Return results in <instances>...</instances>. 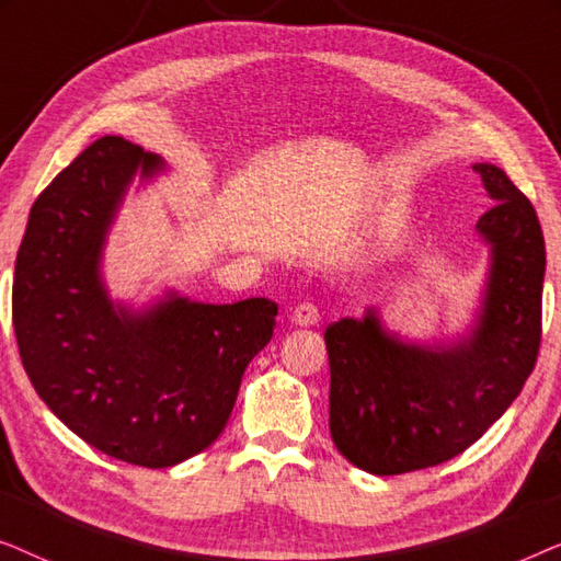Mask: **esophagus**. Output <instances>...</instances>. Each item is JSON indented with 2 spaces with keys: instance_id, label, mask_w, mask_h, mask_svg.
<instances>
[{
  "instance_id": "1",
  "label": "esophagus",
  "mask_w": 561,
  "mask_h": 561,
  "mask_svg": "<svg viewBox=\"0 0 561 561\" xmlns=\"http://www.w3.org/2000/svg\"><path fill=\"white\" fill-rule=\"evenodd\" d=\"M319 319V306L313 301H301L294 311H290V321H294L296 327H317Z\"/></svg>"
}]
</instances>
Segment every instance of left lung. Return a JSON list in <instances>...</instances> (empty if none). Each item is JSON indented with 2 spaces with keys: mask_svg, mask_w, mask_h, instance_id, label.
Masks as SVG:
<instances>
[{
  "mask_svg": "<svg viewBox=\"0 0 561 561\" xmlns=\"http://www.w3.org/2000/svg\"><path fill=\"white\" fill-rule=\"evenodd\" d=\"M493 206L478 232L493 244L485 309L472 340L451 350L401 344L375 313L327 327L329 428L359 470L403 474L442 465L480 439L516 401L541 344L543 232L505 171L480 163Z\"/></svg>",
  "mask_w": 561,
  "mask_h": 561,
  "instance_id": "obj_1",
  "label": "left lung"
}]
</instances>
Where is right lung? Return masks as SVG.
<instances>
[{
  "label": "right lung",
  "mask_w": 561,
  "mask_h": 561,
  "mask_svg": "<svg viewBox=\"0 0 561 561\" xmlns=\"http://www.w3.org/2000/svg\"><path fill=\"white\" fill-rule=\"evenodd\" d=\"M137 165L156 158L99 137L30 209L12 280V324L37 396L76 436L140 467H171L221 434L244 367L271 342V298H173L145 317L99 283L104 232Z\"/></svg>",
  "instance_id": "add662e5"
}]
</instances>
